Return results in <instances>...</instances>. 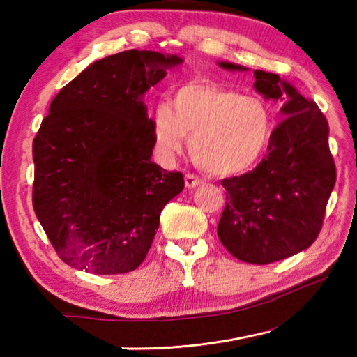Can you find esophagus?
Wrapping results in <instances>:
<instances>
[{
  "label": "esophagus",
  "mask_w": 357,
  "mask_h": 357,
  "mask_svg": "<svg viewBox=\"0 0 357 357\" xmlns=\"http://www.w3.org/2000/svg\"><path fill=\"white\" fill-rule=\"evenodd\" d=\"M184 181H185L187 189H195V187L203 184V179L195 176V174H192V173H187L184 176Z\"/></svg>",
  "instance_id": "34e87169"
}]
</instances>
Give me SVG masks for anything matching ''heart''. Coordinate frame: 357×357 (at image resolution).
Segmentation results:
<instances>
[{
    "label": "heart",
    "mask_w": 357,
    "mask_h": 357,
    "mask_svg": "<svg viewBox=\"0 0 357 357\" xmlns=\"http://www.w3.org/2000/svg\"><path fill=\"white\" fill-rule=\"evenodd\" d=\"M273 108L258 96L206 82H190L173 93L170 107L153 112L155 153L170 160L189 137L198 168L217 176L239 174L258 164L274 135Z\"/></svg>",
    "instance_id": "1"
}]
</instances>
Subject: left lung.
I'll return each instance as SVG.
<instances>
[{
    "instance_id": "1",
    "label": "left lung",
    "mask_w": 357,
    "mask_h": 357,
    "mask_svg": "<svg viewBox=\"0 0 357 357\" xmlns=\"http://www.w3.org/2000/svg\"><path fill=\"white\" fill-rule=\"evenodd\" d=\"M227 70L244 66L219 63ZM264 99L283 102L268 154L241 176L222 179L227 190L217 234L241 261L269 264L310 247L323 227L335 184L329 126L321 110L277 74L253 70Z\"/></svg>"
}]
</instances>
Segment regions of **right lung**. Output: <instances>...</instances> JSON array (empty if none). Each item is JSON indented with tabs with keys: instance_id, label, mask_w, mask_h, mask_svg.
Instances as JSON below:
<instances>
[{
	"instance_id": "obj_1",
	"label": "right lung",
	"mask_w": 357,
	"mask_h": 357,
	"mask_svg": "<svg viewBox=\"0 0 357 357\" xmlns=\"http://www.w3.org/2000/svg\"><path fill=\"white\" fill-rule=\"evenodd\" d=\"M183 63L128 50L88 66L52 100L33 142V208L66 264L110 275L137 269L184 176L154 162L143 94Z\"/></svg>"
}]
</instances>
